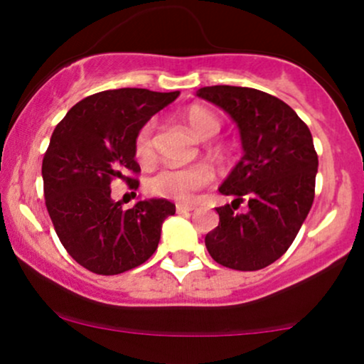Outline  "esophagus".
Here are the masks:
<instances>
[{
  "mask_svg": "<svg viewBox=\"0 0 364 364\" xmlns=\"http://www.w3.org/2000/svg\"><path fill=\"white\" fill-rule=\"evenodd\" d=\"M195 205H191V203H178L176 205V212L178 214H188V212L195 210Z\"/></svg>",
  "mask_w": 364,
  "mask_h": 364,
  "instance_id": "1",
  "label": "esophagus"
}]
</instances>
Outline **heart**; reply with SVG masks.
<instances>
[{
    "label": "heart",
    "instance_id": "1",
    "mask_svg": "<svg viewBox=\"0 0 364 364\" xmlns=\"http://www.w3.org/2000/svg\"><path fill=\"white\" fill-rule=\"evenodd\" d=\"M181 118L200 140H210L219 135L220 119L214 111L205 106L193 104L181 112ZM135 156L140 162L149 164L156 159V123L147 121L139 128L133 140ZM212 173L205 166H188V168H164L157 171L147 181V190L162 198L190 202L198 190L208 185Z\"/></svg>",
    "mask_w": 364,
    "mask_h": 364
}]
</instances>
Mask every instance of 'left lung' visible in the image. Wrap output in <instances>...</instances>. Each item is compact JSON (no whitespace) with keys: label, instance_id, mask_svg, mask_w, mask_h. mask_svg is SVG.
<instances>
[{"label":"left lung","instance_id":"8db88e82","mask_svg":"<svg viewBox=\"0 0 364 364\" xmlns=\"http://www.w3.org/2000/svg\"><path fill=\"white\" fill-rule=\"evenodd\" d=\"M196 95L237 124L243 157L219 191L235 196L217 207L219 225L205 246L220 265L260 270L287 252L315 198L318 156L310 128L281 99L248 87H202ZM246 198L249 210L235 208Z\"/></svg>","mask_w":364,"mask_h":364}]
</instances>
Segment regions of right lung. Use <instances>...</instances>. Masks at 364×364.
Returning <instances> with one entry per match:
<instances>
[{
    "label": "right lung",
    "instance_id": "right-lung-1",
    "mask_svg": "<svg viewBox=\"0 0 364 364\" xmlns=\"http://www.w3.org/2000/svg\"><path fill=\"white\" fill-rule=\"evenodd\" d=\"M179 92L116 89L89 95L54 128L43 159L44 198L54 231L75 262L99 275L135 269L152 257L162 223L176 205L166 198L139 200L124 210L111 198V181L135 188L140 173L135 133Z\"/></svg>",
    "mask_w": 364,
    "mask_h": 364
}]
</instances>
